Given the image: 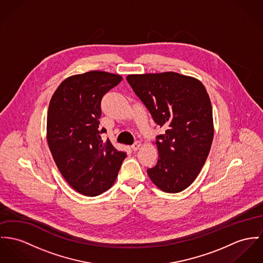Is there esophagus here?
I'll list each match as a JSON object with an SVG mask.
<instances>
[{
  "mask_svg": "<svg viewBox=\"0 0 263 263\" xmlns=\"http://www.w3.org/2000/svg\"><path fill=\"white\" fill-rule=\"evenodd\" d=\"M142 144L139 141L135 142L133 145H132V149L133 151H137L138 149L141 148Z\"/></svg>",
  "mask_w": 263,
  "mask_h": 263,
  "instance_id": "obj_1",
  "label": "esophagus"
}]
</instances>
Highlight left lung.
Returning a JSON list of instances; mask_svg holds the SVG:
<instances>
[{
	"label": "left lung",
	"instance_id": "left-lung-1",
	"mask_svg": "<svg viewBox=\"0 0 263 263\" xmlns=\"http://www.w3.org/2000/svg\"><path fill=\"white\" fill-rule=\"evenodd\" d=\"M127 81L166 129L156 137L159 157L148 176L164 192H181L198 176L213 140L208 93L198 79L175 72L128 75Z\"/></svg>",
	"mask_w": 263,
	"mask_h": 263
}]
</instances>
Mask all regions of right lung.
Wrapping results in <instances>:
<instances>
[{"label": "right lung", "mask_w": 263, "mask_h": 263, "mask_svg": "<svg viewBox=\"0 0 263 263\" xmlns=\"http://www.w3.org/2000/svg\"><path fill=\"white\" fill-rule=\"evenodd\" d=\"M122 77L90 71L61 83L49 104L47 141L62 176L85 196L100 195L114 184L126 153L102 141L103 96Z\"/></svg>", "instance_id": "right-lung-1"}]
</instances>
